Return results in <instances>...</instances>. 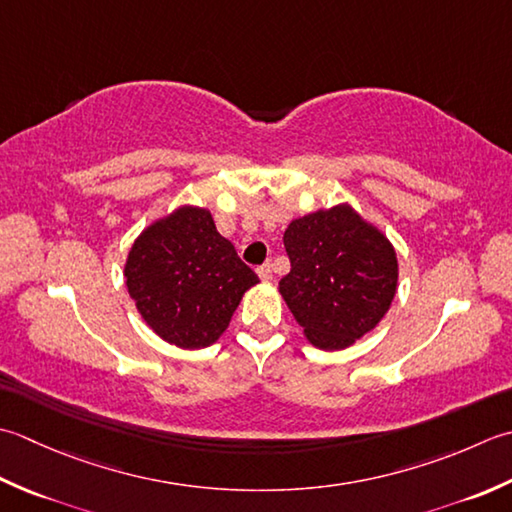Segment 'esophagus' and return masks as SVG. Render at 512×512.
Returning a JSON list of instances; mask_svg holds the SVG:
<instances>
[{"instance_id":"obj_1","label":"esophagus","mask_w":512,"mask_h":512,"mask_svg":"<svg viewBox=\"0 0 512 512\" xmlns=\"http://www.w3.org/2000/svg\"><path fill=\"white\" fill-rule=\"evenodd\" d=\"M256 274L260 280H271V276H274V271H271V265H263L256 269Z\"/></svg>"}]
</instances>
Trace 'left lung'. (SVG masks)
Instances as JSON below:
<instances>
[{"instance_id": "left-lung-1", "label": "left lung", "mask_w": 512, "mask_h": 512, "mask_svg": "<svg viewBox=\"0 0 512 512\" xmlns=\"http://www.w3.org/2000/svg\"><path fill=\"white\" fill-rule=\"evenodd\" d=\"M291 271L278 291L309 344L342 351L387 316L398 291V254L349 203L298 216L285 229Z\"/></svg>"}]
</instances>
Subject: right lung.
I'll list each match as a JSON object with an SVG mask.
<instances>
[{"label":"right lung","instance_id":"obj_1","mask_svg":"<svg viewBox=\"0 0 512 512\" xmlns=\"http://www.w3.org/2000/svg\"><path fill=\"white\" fill-rule=\"evenodd\" d=\"M123 276L145 325L190 351L221 338L245 291L258 285L201 205H179L145 227L125 258Z\"/></svg>","mask_w":512,"mask_h":512}]
</instances>
